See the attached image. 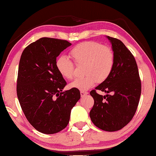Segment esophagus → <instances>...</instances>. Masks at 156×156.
<instances>
[{"instance_id": "34e87169", "label": "esophagus", "mask_w": 156, "mask_h": 156, "mask_svg": "<svg viewBox=\"0 0 156 156\" xmlns=\"http://www.w3.org/2000/svg\"><path fill=\"white\" fill-rule=\"evenodd\" d=\"M89 93L87 91H80V95H81V97H84L86 95H87Z\"/></svg>"}]
</instances>
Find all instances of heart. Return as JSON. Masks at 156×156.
<instances>
[{
	"instance_id": "heart-1",
	"label": "heart",
	"mask_w": 156,
	"mask_h": 156,
	"mask_svg": "<svg viewBox=\"0 0 156 156\" xmlns=\"http://www.w3.org/2000/svg\"><path fill=\"white\" fill-rule=\"evenodd\" d=\"M69 56L77 65H84L85 76L70 84V87L81 91L87 90L98 81L102 83L109 77L114 67L115 54L109 46L96 41H87L77 44L69 51ZM56 68L62 77L72 80L75 76L73 62L65 57L56 60Z\"/></svg>"
}]
</instances>
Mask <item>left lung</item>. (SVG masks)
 Segmentation results:
<instances>
[{
  "instance_id": "8db88e82",
  "label": "left lung",
  "mask_w": 156,
  "mask_h": 156,
  "mask_svg": "<svg viewBox=\"0 0 156 156\" xmlns=\"http://www.w3.org/2000/svg\"><path fill=\"white\" fill-rule=\"evenodd\" d=\"M115 54V64L106 80L90 91L94 100L89 116L102 130L115 131L132 120L141 95V80L135 58L122 41L107 36ZM96 90L111 93L102 96Z\"/></svg>"
}]
</instances>
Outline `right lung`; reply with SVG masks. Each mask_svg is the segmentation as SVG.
Listing matches in <instances>:
<instances>
[{
    "mask_svg": "<svg viewBox=\"0 0 156 156\" xmlns=\"http://www.w3.org/2000/svg\"><path fill=\"white\" fill-rule=\"evenodd\" d=\"M72 45L61 39L41 38L26 47L18 66L16 91L26 118L37 131L54 134L69 121L80 98L79 89L62 91L67 83L56 68V58Z\"/></svg>",
    "mask_w": 156,
    "mask_h": 156,
    "instance_id": "right-lung-1",
    "label": "right lung"
}]
</instances>
